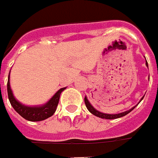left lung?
<instances>
[{
	"label": "left lung",
	"mask_w": 158,
	"mask_h": 158,
	"mask_svg": "<svg viewBox=\"0 0 158 158\" xmlns=\"http://www.w3.org/2000/svg\"><path fill=\"white\" fill-rule=\"evenodd\" d=\"M146 66L148 67V62H147V61H146ZM149 80H150V77H149ZM143 97H144V96H143V97L141 98V100L139 101V102L136 104V106L132 107L131 110H129L123 111V112L118 113V114H107V113H102V112H101V111L97 110H96L94 107L92 106L91 103H90V102H89V100H88L87 96L84 97V102H85V105H86L88 110L89 111L91 114H93L94 116H98V117H101V118H104V119H116V118H119V117H122V116H126V115H127V114H129L131 111L133 110H134V109H135V108H136V107L140 103V102L143 99Z\"/></svg>",
	"instance_id": "1"
}]
</instances>
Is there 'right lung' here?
I'll return each instance as SVG.
<instances>
[{"mask_svg": "<svg viewBox=\"0 0 158 158\" xmlns=\"http://www.w3.org/2000/svg\"><path fill=\"white\" fill-rule=\"evenodd\" d=\"M9 77L10 75H8V80H7V96H8V99L12 107L20 116H22L24 119H26L27 121L39 122L45 120L54 115V113L56 110L57 105L60 99V95L66 89V87L60 89L46 103L42 104V105L27 106L18 101L15 97L11 89V87H10Z\"/></svg>", "mask_w": 158, "mask_h": 158, "instance_id": "1", "label": "right lung"}]
</instances>
